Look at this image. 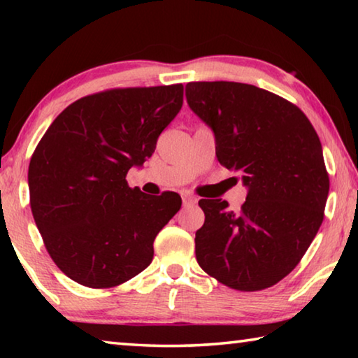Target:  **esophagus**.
I'll use <instances>...</instances> for the list:
<instances>
[{"mask_svg":"<svg viewBox=\"0 0 358 358\" xmlns=\"http://www.w3.org/2000/svg\"><path fill=\"white\" fill-rule=\"evenodd\" d=\"M197 203V197L189 196V194H185L183 196V205L187 207V205H196Z\"/></svg>","mask_w":358,"mask_h":358,"instance_id":"obj_1","label":"esophagus"}]
</instances>
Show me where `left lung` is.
Instances as JSON below:
<instances>
[{"mask_svg":"<svg viewBox=\"0 0 358 358\" xmlns=\"http://www.w3.org/2000/svg\"><path fill=\"white\" fill-rule=\"evenodd\" d=\"M191 110L213 131L216 157L248 187L238 213L202 199L196 259L224 286L254 292L292 271L324 220L329 173L322 145L299 107L238 82L186 85Z\"/></svg>","mask_w":358,"mask_h":358,"instance_id":"8db88e82","label":"left lung"}]
</instances>
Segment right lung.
<instances>
[{
  "instance_id": "add662e5",
  "label": "right lung",
  "mask_w": 358,
  "mask_h": 358,
  "mask_svg": "<svg viewBox=\"0 0 358 358\" xmlns=\"http://www.w3.org/2000/svg\"><path fill=\"white\" fill-rule=\"evenodd\" d=\"M181 106V83L108 90L72 102L41 138L29 203L48 254L71 280L115 287L151 264L156 235L181 197L143 194L126 175L153 155Z\"/></svg>"
}]
</instances>
